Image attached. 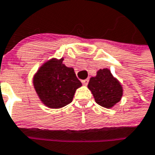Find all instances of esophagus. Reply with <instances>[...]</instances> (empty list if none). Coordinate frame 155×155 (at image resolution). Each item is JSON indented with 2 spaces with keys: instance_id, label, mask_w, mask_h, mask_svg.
Returning a JSON list of instances; mask_svg holds the SVG:
<instances>
[{
  "instance_id": "34e87169",
  "label": "esophagus",
  "mask_w": 155,
  "mask_h": 155,
  "mask_svg": "<svg viewBox=\"0 0 155 155\" xmlns=\"http://www.w3.org/2000/svg\"><path fill=\"white\" fill-rule=\"evenodd\" d=\"M88 82H89V79H88V78H87V79H84V80H82V83H83L84 85H87V84H88Z\"/></svg>"
}]
</instances>
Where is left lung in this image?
<instances>
[{"mask_svg": "<svg viewBox=\"0 0 155 155\" xmlns=\"http://www.w3.org/2000/svg\"><path fill=\"white\" fill-rule=\"evenodd\" d=\"M88 88L96 103L105 108H111L117 104L123 94L120 82L112 77L108 69L99 70L96 77L91 78Z\"/></svg>", "mask_w": 155, "mask_h": 155, "instance_id": "8db88e82", "label": "left lung"}]
</instances>
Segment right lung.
<instances>
[{
  "label": "right lung",
  "mask_w": 155,
  "mask_h": 155,
  "mask_svg": "<svg viewBox=\"0 0 155 155\" xmlns=\"http://www.w3.org/2000/svg\"><path fill=\"white\" fill-rule=\"evenodd\" d=\"M63 61V58L48 61L34 77L35 91L50 108H61L71 103L76 90L82 85L73 69L66 67Z\"/></svg>",
  "instance_id": "obj_1"
}]
</instances>
